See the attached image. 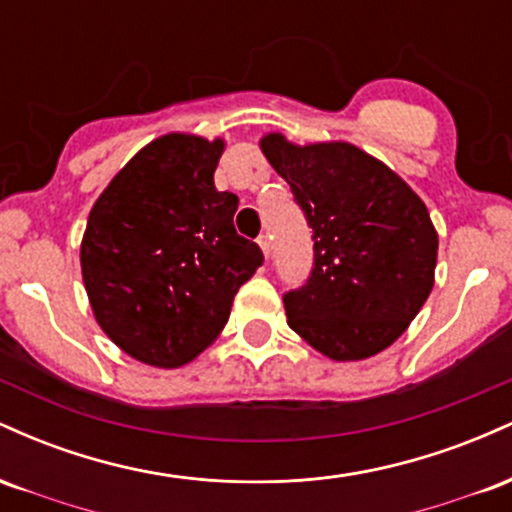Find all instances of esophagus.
<instances>
[{"instance_id":"34e87169","label":"esophagus","mask_w":512,"mask_h":512,"mask_svg":"<svg viewBox=\"0 0 512 512\" xmlns=\"http://www.w3.org/2000/svg\"><path fill=\"white\" fill-rule=\"evenodd\" d=\"M257 243H260V248H262V252H264V257L272 255V243H269V236H264V233H262V236L257 238Z\"/></svg>"}]
</instances>
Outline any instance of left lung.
Instances as JSON below:
<instances>
[{"mask_svg":"<svg viewBox=\"0 0 512 512\" xmlns=\"http://www.w3.org/2000/svg\"><path fill=\"white\" fill-rule=\"evenodd\" d=\"M262 151L313 231V269L284 293L289 327L334 361H361L409 327L433 289L438 236L426 204L378 158L344 142Z\"/></svg>","mask_w":512,"mask_h":512,"instance_id":"left-lung-1","label":"left lung"}]
</instances>
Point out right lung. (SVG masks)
<instances>
[{
    "instance_id": "1",
    "label": "right lung",
    "mask_w": 512,
    "mask_h": 512,
    "mask_svg": "<svg viewBox=\"0 0 512 512\" xmlns=\"http://www.w3.org/2000/svg\"><path fill=\"white\" fill-rule=\"evenodd\" d=\"M223 142L166 134L110 180L88 214L81 274L98 325L137 361L178 368L219 337L264 262L238 236V197L214 187Z\"/></svg>"
}]
</instances>
